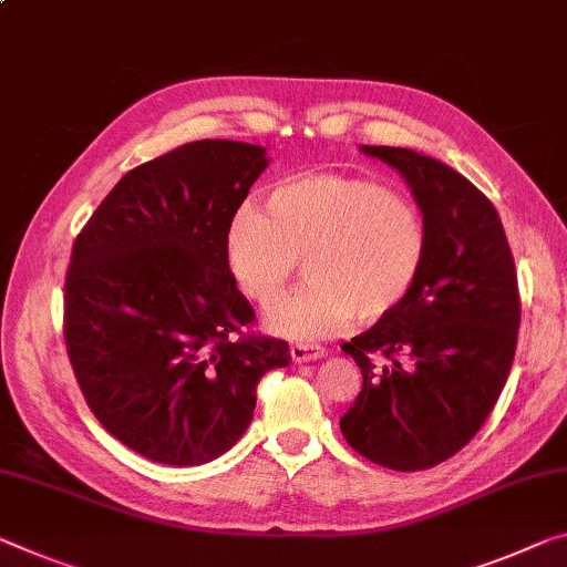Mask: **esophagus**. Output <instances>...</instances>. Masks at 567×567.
I'll list each match as a JSON object with an SVG mask.
<instances>
[{
	"mask_svg": "<svg viewBox=\"0 0 567 567\" xmlns=\"http://www.w3.org/2000/svg\"><path fill=\"white\" fill-rule=\"evenodd\" d=\"M290 355L295 363H308V361H318V358L326 355V350H322L320 346L295 343V346H290Z\"/></svg>",
	"mask_w": 567,
	"mask_h": 567,
	"instance_id": "esophagus-1",
	"label": "esophagus"
}]
</instances>
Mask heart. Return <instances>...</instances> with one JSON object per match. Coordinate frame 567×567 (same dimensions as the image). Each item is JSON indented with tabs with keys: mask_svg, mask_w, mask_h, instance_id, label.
Listing matches in <instances>:
<instances>
[{
	"mask_svg": "<svg viewBox=\"0 0 567 567\" xmlns=\"http://www.w3.org/2000/svg\"><path fill=\"white\" fill-rule=\"evenodd\" d=\"M429 231L416 206L365 178L312 174L269 194V212L241 204L227 229V262L249 300L269 305L305 259L310 282L269 308L265 326L320 340L399 310L416 287Z\"/></svg>",
	"mask_w": 567,
	"mask_h": 567,
	"instance_id": "1",
	"label": "heart"
}]
</instances>
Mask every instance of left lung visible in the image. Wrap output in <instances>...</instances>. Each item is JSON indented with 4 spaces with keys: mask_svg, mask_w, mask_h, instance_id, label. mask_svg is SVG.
<instances>
[{
    "mask_svg": "<svg viewBox=\"0 0 567 567\" xmlns=\"http://www.w3.org/2000/svg\"><path fill=\"white\" fill-rule=\"evenodd\" d=\"M396 168L429 231L406 302L343 346L363 389L340 419L346 442L396 472L429 470L472 442L505 389L519 292L499 214L470 178L396 146H361Z\"/></svg>",
    "mask_w": 567,
    "mask_h": 567,
    "instance_id": "obj_1",
    "label": "left lung"
}]
</instances>
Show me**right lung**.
I'll use <instances>...</instances> for the list:
<instances>
[{
    "label": "right lung",
    "instance_id": "obj_1",
    "mask_svg": "<svg viewBox=\"0 0 567 567\" xmlns=\"http://www.w3.org/2000/svg\"><path fill=\"white\" fill-rule=\"evenodd\" d=\"M267 148L184 143L128 171L80 231L65 280V343L107 434L168 466L229 452L257 383L290 365L285 340L235 332L255 320L227 262V229Z\"/></svg>",
    "mask_w": 567,
    "mask_h": 567
}]
</instances>
